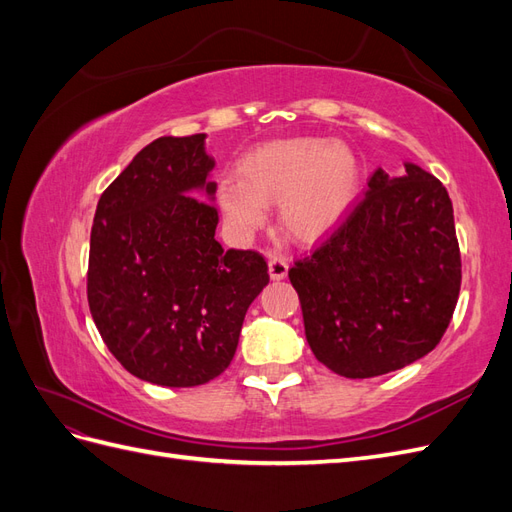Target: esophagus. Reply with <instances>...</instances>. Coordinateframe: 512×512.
<instances>
[{"instance_id":"1","label":"esophagus","mask_w":512,"mask_h":512,"mask_svg":"<svg viewBox=\"0 0 512 512\" xmlns=\"http://www.w3.org/2000/svg\"><path fill=\"white\" fill-rule=\"evenodd\" d=\"M269 275L271 280H284L288 275V260L284 256H271L269 258Z\"/></svg>"}]
</instances>
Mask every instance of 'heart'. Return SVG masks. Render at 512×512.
<instances>
[{
	"label": "heart",
	"mask_w": 512,
	"mask_h": 512,
	"mask_svg": "<svg viewBox=\"0 0 512 512\" xmlns=\"http://www.w3.org/2000/svg\"><path fill=\"white\" fill-rule=\"evenodd\" d=\"M237 177L218 188L226 220L237 230H252L265 222V205L280 203L282 228L303 243L329 237L361 192L354 151L327 138L258 145L239 160Z\"/></svg>",
	"instance_id": "b5f03b06"
}]
</instances>
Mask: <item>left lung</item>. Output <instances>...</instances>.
<instances>
[{
    "label": "left lung",
    "mask_w": 512,
    "mask_h": 512,
    "mask_svg": "<svg viewBox=\"0 0 512 512\" xmlns=\"http://www.w3.org/2000/svg\"><path fill=\"white\" fill-rule=\"evenodd\" d=\"M371 175L365 198L288 271L307 344L344 378H374L438 346L461 288L453 203L427 170Z\"/></svg>",
    "instance_id": "left-lung-1"
}]
</instances>
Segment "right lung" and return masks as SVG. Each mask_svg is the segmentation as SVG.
I'll list each match as a JSON object with an SVG mask.
<instances>
[{"mask_svg": "<svg viewBox=\"0 0 512 512\" xmlns=\"http://www.w3.org/2000/svg\"><path fill=\"white\" fill-rule=\"evenodd\" d=\"M207 134L162 136L98 200L87 301L106 348L151 384L198 386L235 356L267 260L215 239Z\"/></svg>", "mask_w": 512, "mask_h": 512, "instance_id": "right-lung-1", "label": "right lung"}]
</instances>
